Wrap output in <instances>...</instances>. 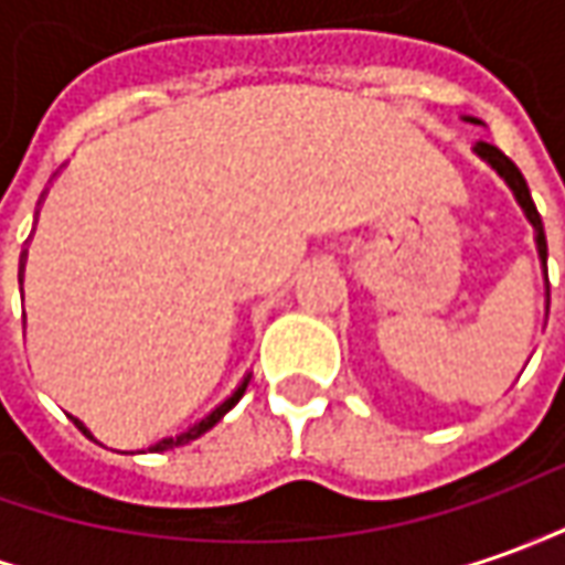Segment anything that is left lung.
<instances>
[{"label":"left lung","mask_w":565,"mask_h":565,"mask_svg":"<svg viewBox=\"0 0 565 565\" xmlns=\"http://www.w3.org/2000/svg\"><path fill=\"white\" fill-rule=\"evenodd\" d=\"M463 120L479 122L476 117H463ZM473 153L479 157V160H486V163H489V167H492V170L508 182L510 191H513V198H516L520 210H523L525 218H529V225H532V232H535V247H539L541 271H544V278H547V241H544V225H541L539 210H535V203H532V194H529V185H525L523 172L516 170V163L510 160L508 153H501L494 145H489V141H476ZM547 302H551V294H547Z\"/></svg>","instance_id":"left-lung-1"}]
</instances>
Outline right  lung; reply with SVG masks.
Here are the masks:
<instances>
[{"label": "right lung", "mask_w": 565, "mask_h": 565, "mask_svg": "<svg viewBox=\"0 0 565 565\" xmlns=\"http://www.w3.org/2000/svg\"><path fill=\"white\" fill-rule=\"evenodd\" d=\"M24 263H26V250L21 253V271H18V281H24ZM250 377H253V374H250V371H247V374H244V380L237 383V390H234V393L228 395L225 402H218L216 408H213V412L206 414V417H201L198 424H191V427L182 429V433H175V436H167V439H160V443L148 445V451H170V448H179V445H188V443H194V439H201V436H203V433H206V429L216 427L218 420H222V417H225V414L232 412L234 405L241 402V395L247 393V383H250ZM73 424H76V427L83 429L86 436H92L89 429H86V424H83L79 417H73Z\"/></svg>", "instance_id": "add662e5"}]
</instances>
